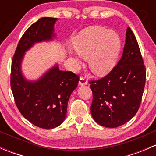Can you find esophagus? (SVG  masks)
<instances>
[{
	"mask_svg": "<svg viewBox=\"0 0 156 156\" xmlns=\"http://www.w3.org/2000/svg\"><path fill=\"white\" fill-rule=\"evenodd\" d=\"M79 85H86L87 84V81L85 77H83L81 76L80 77V79H79V82H78Z\"/></svg>",
	"mask_w": 156,
	"mask_h": 156,
	"instance_id": "obj_1",
	"label": "esophagus"
}]
</instances>
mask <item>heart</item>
Listing matches in <instances>:
<instances>
[{"label": "heart", "mask_w": 156, "mask_h": 156, "mask_svg": "<svg viewBox=\"0 0 156 156\" xmlns=\"http://www.w3.org/2000/svg\"><path fill=\"white\" fill-rule=\"evenodd\" d=\"M74 48L81 56L88 58L91 71L106 75L115 66L121 48L119 34L102 26L84 30L74 41Z\"/></svg>", "instance_id": "b5f03b06"}]
</instances>
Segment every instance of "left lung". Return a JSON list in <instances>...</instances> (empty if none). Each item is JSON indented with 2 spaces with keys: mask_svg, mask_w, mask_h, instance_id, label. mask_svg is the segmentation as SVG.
Returning <instances> with one entry per match:
<instances>
[{
  "mask_svg": "<svg viewBox=\"0 0 156 156\" xmlns=\"http://www.w3.org/2000/svg\"><path fill=\"white\" fill-rule=\"evenodd\" d=\"M146 71L136 37L127 28L123 54L117 65L103 78L90 81L93 93V119L106 127L124 125L140 106Z\"/></svg>",
  "mask_w": 156,
  "mask_h": 156,
  "instance_id": "1",
  "label": "left lung"
}]
</instances>
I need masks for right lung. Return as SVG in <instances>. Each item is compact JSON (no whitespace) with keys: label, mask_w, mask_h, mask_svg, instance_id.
<instances>
[{"label":"right lung","mask_w":156,"mask_h":156,"mask_svg":"<svg viewBox=\"0 0 156 156\" xmlns=\"http://www.w3.org/2000/svg\"><path fill=\"white\" fill-rule=\"evenodd\" d=\"M56 18L44 17L33 23L19 41L11 64L10 86L15 103L20 113L35 126L53 129L62 123L72 91L79 77L56 65L37 81H28L21 72L24 53L36 42L48 41L54 36Z\"/></svg>","instance_id":"add662e5"}]
</instances>
